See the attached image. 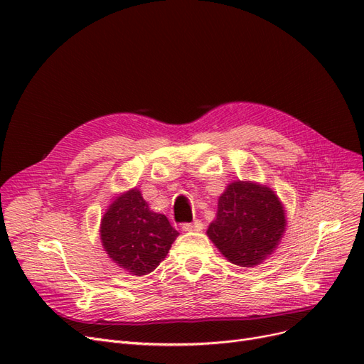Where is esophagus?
Instances as JSON below:
<instances>
[{
  "label": "esophagus",
  "instance_id": "34e87169",
  "mask_svg": "<svg viewBox=\"0 0 364 364\" xmlns=\"http://www.w3.org/2000/svg\"><path fill=\"white\" fill-rule=\"evenodd\" d=\"M203 229V223L200 220H196L193 223H182V230L185 232H193V230H202Z\"/></svg>",
  "mask_w": 364,
  "mask_h": 364
}]
</instances>
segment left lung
I'll list each match as a JSON object with an SVG mask.
<instances>
[{
  "mask_svg": "<svg viewBox=\"0 0 364 364\" xmlns=\"http://www.w3.org/2000/svg\"><path fill=\"white\" fill-rule=\"evenodd\" d=\"M285 230V213L269 186L237 181L218 199L217 217L206 234L240 267L258 266L277 249Z\"/></svg>",
  "mask_w": 364,
  "mask_h": 364,
  "instance_id": "8db88e82",
  "label": "left lung"
}]
</instances>
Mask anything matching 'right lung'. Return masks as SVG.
I'll list each match as a JSON object with an SVG mask.
<instances>
[{"instance_id":"obj_1","label":"right lung","mask_w":364,"mask_h":364,"mask_svg":"<svg viewBox=\"0 0 364 364\" xmlns=\"http://www.w3.org/2000/svg\"><path fill=\"white\" fill-rule=\"evenodd\" d=\"M179 235L168 218L153 213L141 191L118 196L102 218L100 237L107 255L136 277L155 270Z\"/></svg>"}]
</instances>
